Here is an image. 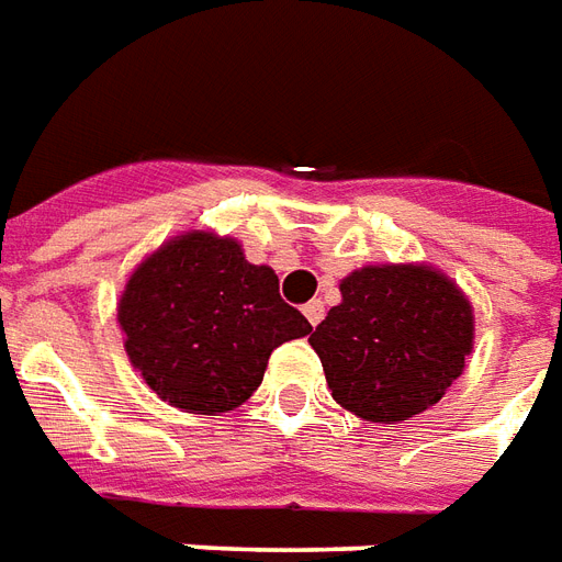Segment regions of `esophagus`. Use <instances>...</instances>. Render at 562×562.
<instances>
[{"instance_id": "obj_1", "label": "esophagus", "mask_w": 562, "mask_h": 562, "mask_svg": "<svg viewBox=\"0 0 562 562\" xmlns=\"http://www.w3.org/2000/svg\"><path fill=\"white\" fill-rule=\"evenodd\" d=\"M302 314H305V317H308L311 326H317V323L323 321V314H326V308H323V302H321V299H314V302H308V305H305V308H302Z\"/></svg>"}]
</instances>
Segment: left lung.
<instances>
[{
	"mask_svg": "<svg viewBox=\"0 0 562 562\" xmlns=\"http://www.w3.org/2000/svg\"><path fill=\"white\" fill-rule=\"evenodd\" d=\"M473 338V305L452 278L428 263H380L344 278L341 302L308 341L344 411L395 425L443 398Z\"/></svg>",
	"mask_w": 562,
	"mask_h": 562,
	"instance_id": "left-lung-1",
	"label": "left lung"
}]
</instances>
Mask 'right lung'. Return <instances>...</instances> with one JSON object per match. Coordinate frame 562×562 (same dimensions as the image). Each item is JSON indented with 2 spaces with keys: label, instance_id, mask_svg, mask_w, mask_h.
<instances>
[{
  "label": "right lung",
  "instance_id": "1",
  "mask_svg": "<svg viewBox=\"0 0 562 562\" xmlns=\"http://www.w3.org/2000/svg\"><path fill=\"white\" fill-rule=\"evenodd\" d=\"M125 353L146 386L186 413L218 416L251 398L269 356L311 323L278 293L269 266L215 231H188L131 272L116 305Z\"/></svg>",
  "mask_w": 562,
  "mask_h": 562
}]
</instances>
